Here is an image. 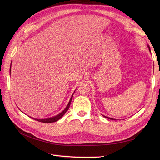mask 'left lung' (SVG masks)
<instances>
[{
  "mask_svg": "<svg viewBox=\"0 0 160 160\" xmlns=\"http://www.w3.org/2000/svg\"><path fill=\"white\" fill-rule=\"evenodd\" d=\"M148 48H149V51H150V47H149V45H148ZM103 117H105V118H108V119H112V120H116L115 119H113V118H109V117H107V116H105V115H103Z\"/></svg>",
  "mask_w": 160,
  "mask_h": 160,
  "instance_id": "left-lung-1",
  "label": "left lung"
}]
</instances>
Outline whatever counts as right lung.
I'll use <instances>...</instances> for the list:
<instances>
[{
    "label": "right lung",
    "mask_w": 160,
    "mask_h": 160,
    "mask_svg": "<svg viewBox=\"0 0 160 160\" xmlns=\"http://www.w3.org/2000/svg\"><path fill=\"white\" fill-rule=\"evenodd\" d=\"M12 63V62H11ZM11 67H10V72H11ZM74 91V93H75ZM72 96H73V94L72 95L71 98L69 101L68 104H67V105L66 106V108L64 109V110L62 111V112H61L60 113H59L58 115H55V116H53V117H51V118H46V119H35V118H33L32 117H30L31 118L33 119H35L37 121H38V122H42V123H52V122H57V121H58L59 119H60L62 116H63L65 115V113L67 112V111L69 109V107H70V105H71V100H72Z\"/></svg>",
    "instance_id": "right-lung-1"
}]
</instances>
